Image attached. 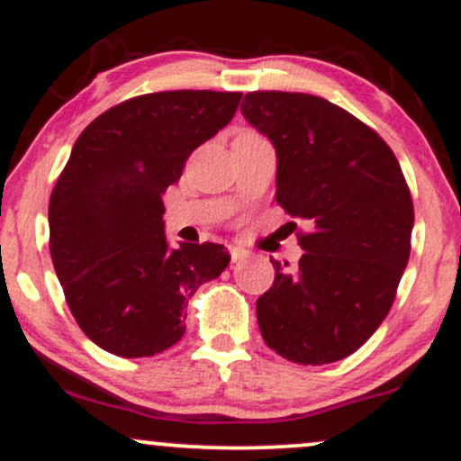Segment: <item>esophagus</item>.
I'll return each mask as SVG.
<instances>
[{
	"instance_id": "esophagus-1",
	"label": "esophagus",
	"mask_w": 461,
	"mask_h": 461,
	"mask_svg": "<svg viewBox=\"0 0 461 461\" xmlns=\"http://www.w3.org/2000/svg\"><path fill=\"white\" fill-rule=\"evenodd\" d=\"M247 256H249L247 249H242V247H238V245H231V247H230V258H231V262L242 260V258H247Z\"/></svg>"
}]
</instances>
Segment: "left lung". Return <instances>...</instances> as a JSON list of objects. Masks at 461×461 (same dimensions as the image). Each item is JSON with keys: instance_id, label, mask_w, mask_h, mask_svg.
Wrapping results in <instances>:
<instances>
[{"instance_id": "1", "label": "left lung", "mask_w": 461, "mask_h": 461, "mask_svg": "<svg viewBox=\"0 0 461 461\" xmlns=\"http://www.w3.org/2000/svg\"><path fill=\"white\" fill-rule=\"evenodd\" d=\"M240 113L277 153L275 199L310 225L297 268L271 260L256 303L262 338L297 364L356 353L388 316L414 227L399 160L377 131L322 97L256 91Z\"/></svg>"}]
</instances>
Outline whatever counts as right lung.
<instances>
[{"instance_id": "right-lung-1", "label": "right lung", "mask_w": 461, "mask_h": 461, "mask_svg": "<svg viewBox=\"0 0 461 461\" xmlns=\"http://www.w3.org/2000/svg\"><path fill=\"white\" fill-rule=\"evenodd\" d=\"M240 93L164 91L105 110L79 134L50 199V251L79 330L119 357L167 351L186 305L230 264L214 242L168 247L162 194L223 130Z\"/></svg>"}]
</instances>
